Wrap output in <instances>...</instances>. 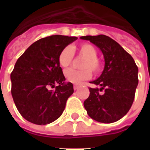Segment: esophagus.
<instances>
[{"mask_svg": "<svg viewBox=\"0 0 150 150\" xmlns=\"http://www.w3.org/2000/svg\"><path fill=\"white\" fill-rule=\"evenodd\" d=\"M79 88V85H74V90H77Z\"/></svg>", "mask_w": 150, "mask_h": 150, "instance_id": "obj_1", "label": "esophagus"}]
</instances>
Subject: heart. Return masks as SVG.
I'll list each match as a JSON object with an SVG mask.
<instances>
[{"label": "heart", "instance_id": "1", "mask_svg": "<svg viewBox=\"0 0 150 150\" xmlns=\"http://www.w3.org/2000/svg\"><path fill=\"white\" fill-rule=\"evenodd\" d=\"M75 50L78 54L84 57L81 67L83 69L75 70L68 69L64 72L67 80L72 83L79 84L91 77V70L93 73H99L102 70V62L97 58L98 51L96 48L90 43H82L79 45ZM74 59V53L70 46H66L60 51L59 55V63L62 67H67L71 65Z\"/></svg>", "mask_w": 150, "mask_h": 150}]
</instances>
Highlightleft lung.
<instances>
[{"mask_svg":"<svg viewBox=\"0 0 150 150\" xmlns=\"http://www.w3.org/2000/svg\"><path fill=\"white\" fill-rule=\"evenodd\" d=\"M80 38L98 46L105 62L100 76L91 82L100 88H89L90 95L83 103L85 109L98 122H116L125 116L133 103L138 84V67L132 56L111 38L100 34Z\"/></svg>","mask_w":150,"mask_h":150,"instance_id":"1","label":"left lung"}]
</instances>
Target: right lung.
Masks as SVG:
<instances>
[{"instance_id":"obj_1","label":"right lung","mask_w":150,"mask_h":150,"mask_svg":"<svg viewBox=\"0 0 150 150\" xmlns=\"http://www.w3.org/2000/svg\"><path fill=\"white\" fill-rule=\"evenodd\" d=\"M76 37L52 35L38 40L18 59L10 75L11 93L18 112L35 125L54 121L74 92L59 63V55ZM54 88V89H51Z\"/></svg>"}]
</instances>
